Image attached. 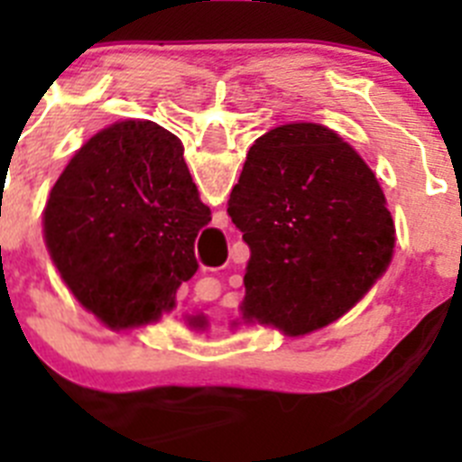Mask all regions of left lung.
I'll return each mask as SVG.
<instances>
[{"label": "left lung", "instance_id": "8db88e82", "mask_svg": "<svg viewBox=\"0 0 462 462\" xmlns=\"http://www.w3.org/2000/svg\"><path fill=\"white\" fill-rule=\"evenodd\" d=\"M226 212L252 252L240 324L308 336L361 303L393 259L395 224L377 175L317 122L256 138Z\"/></svg>", "mask_w": 462, "mask_h": 462}]
</instances>
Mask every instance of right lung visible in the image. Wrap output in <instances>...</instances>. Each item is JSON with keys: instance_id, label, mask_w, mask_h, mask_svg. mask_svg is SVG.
I'll return each mask as SVG.
<instances>
[{"instance_id": "obj_1", "label": "right lung", "mask_w": 462, "mask_h": 462, "mask_svg": "<svg viewBox=\"0 0 462 462\" xmlns=\"http://www.w3.org/2000/svg\"><path fill=\"white\" fill-rule=\"evenodd\" d=\"M180 138L148 120L106 126L76 150L43 208V243L73 298L113 330L175 308L210 222ZM203 328V317H187Z\"/></svg>"}]
</instances>
